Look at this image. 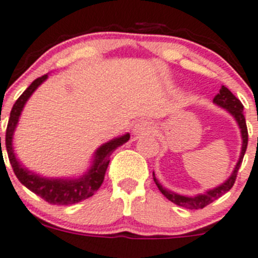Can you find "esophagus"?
I'll use <instances>...</instances> for the list:
<instances>
[{
	"instance_id": "34e87169",
	"label": "esophagus",
	"mask_w": 258,
	"mask_h": 258,
	"mask_svg": "<svg viewBox=\"0 0 258 258\" xmlns=\"http://www.w3.org/2000/svg\"><path fill=\"white\" fill-rule=\"evenodd\" d=\"M156 125L153 124L151 120H139L136 125H134V134H147L155 132Z\"/></svg>"
}]
</instances>
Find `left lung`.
Returning a JSON list of instances; mask_svg holds the SVG:
<instances>
[{
	"label": "left lung",
	"mask_w": 258,
	"mask_h": 258,
	"mask_svg": "<svg viewBox=\"0 0 258 258\" xmlns=\"http://www.w3.org/2000/svg\"><path fill=\"white\" fill-rule=\"evenodd\" d=\"M214 103H216L217 106L225 108L230 115H233V117L235 119V121L238 122L240 129V134H242V151H240L239 160H238L237 165L234 167V171L231 172V175L229 176L228 180L224 181L221 185L216 186L214 189H210L206 193H201V195L195 196V197H185V196H180L178 193H174L171 190H167L166 188L158 183V180L156 179L155 172H153V180H155L156 185L160 189V192L165 196L169 201L174 202L175 205L181 207H185L189 210H198L206 207L207 205L212 203L214 201H216L217 198L221 197L223 195H225L226 192H229L231 189V186L235 183V179H237L238 170H239L240 165H242L243 157H244L245 150H247L248 145V131H247V124H245L244 115H243V105L237 97L234 96L225 86H223L220 88V92L215 96Z\"/></svg>",
	"instance_id": "obj_1"
}]
</instances>
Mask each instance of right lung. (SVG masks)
<instances>
[{
	"label": "right lung",
	"mask_w": 258,
	"mask_h": 258,
	"mask_svg": "<svg viewBox=\"0 0 258 258\" xmlns=\"http://www.w3.org/2000/svg\"><path fill=\"white\" fill-rule=\"evenodd\" d=\"M48 78V75H43L41 78H37L34 82L24 91V93L19 97L16 102L14 103L13 110L10 112V119L7 124L6 129V150L9 155V160L13 166L14 172L16 178L20 180L23 185L27 186L29 190L43 198L51 205H74V203L80 202L83 200L92 197L94 193L98 190L101 184L105 179L106 170H107L108 162H110V156L117 147L122 146L125 142L129 141L131 134L126 133L124 136L115 138L112 141L107 142L105 145L101 146L94 153L93 164L88 172L80 176L79 179H52L43 178L41 175H37L35 172L29 171L27 167H24L16 158L15 152L13 148V136L15 132V127L18 125L19 117L23 111L29 97L32 96L33 92L41 86L42 83ZM0 146H1V137H0ZM2 151V148H1Z\"/></svg>",
	"instance_id": "add662e5"
}]
</instances>
